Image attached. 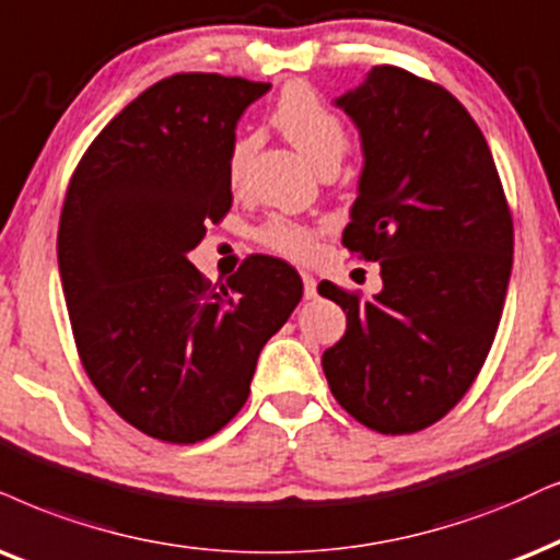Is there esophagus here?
Returning a JSON list of instances; mask_svg holds the SVG:
<instances>
[{
  "label": "esophagus",
  "mask_w": 560,
  "mask_h": 560,
  "mask_svg": "<svg viewBox=\"0 0 560 560\" xmlns=\"http://www.w3.org/2000/svg\"><path fill=\"white\" fill-rule=\"evenodd\" d=\"M302 284H304V296H307V300H313V296H317V281H315L313 273L302 271Z\"/></svg>",
  "instance_id": "1"
}]
</instances>
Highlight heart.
I'll return each instance as SVG.
<instances>
[{"label": "heart", "instance_id": "b5f03b06", "mask_svg": "<svg viewBox=\"0 0 560 560\" xmlns=\"http://www.w3.org/2000/svg\"><path fill=\"white\" fill-rule=\"evenodd\" d=\"M273 124L284 131V137L307 158L313 165L328 167L343 160L349 152V129L343 118L336 110L320 101V95L307 84H289L281 92L279 101L271 113ZM253 150V139H237L230 152V180L240 183L247 162V154ZM320 228L292 219L284 214L268 217L256 230L258 245L276 256L289 260H307L315 253Z\"/></svg>", "mask_w": 560, "mask_h": 560}]
</instances>
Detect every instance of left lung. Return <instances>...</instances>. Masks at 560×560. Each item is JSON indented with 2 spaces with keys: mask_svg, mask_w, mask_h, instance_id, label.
Returning a JSON list of instances; mask_svg holds the SVG:
<instances>
[{
  "mask_svg": "<svg viewBox=\"0 0 560 560\" xmlns=\"http://www.w3.org/2000/svg\"><path fill=\"white\" fill-rule=\"evenodd\" d=\"M338 105L364 141L343 247L380 260L382 292L317 287L346 313L323 372L366 429L413 434L483 370L512 276V209L483 131L442 84L377 63Z\"/></svg>",
  "mask_w": 560,
  "mask_h": 560,
  "instance_id": "obj_1",
  "label": "left lung"
}]
</instances>
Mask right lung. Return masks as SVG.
<instances>
[{
    "instance_id": "1",
    "label": "right lung",
    "mask_w": 560,
    "mask_h": 560,
    "mask_svg": "<svg viewBox=\"0 0 560 560\" xmlns=\"http://www.w3.org/2000/svg\"><path fill=\"white\" fill-rule=\"evenodd\" d=\"M268 88L165 77L92 139L63 196L56 253L80 362L105 402L160 442L228 427L260 349L302 300L281 258L247 256L219 287L188 260L232 209L237 118Z\"/></svg>"
}]
</instances>
